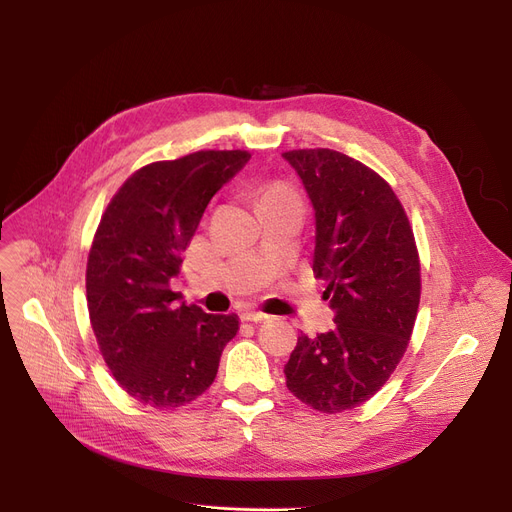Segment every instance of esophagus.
Listing matches in <instances>:
<instances>
[{
  "label": "esophagus",
  "mask_w": 512,
  "mask_h": 512,
  "mask_svg": "<svg viewBox=\"0 0 512 512\" xmlns=\"http://www.w3.org/2000/svg\"><path fill=\"white\" fill-rule=\"evenodd\" d=\"M240 319H242V321H255V324H259V321L270 319V315L261 313V311H242V313H240Z\"/></svg>",
  "instance_id": "34e87169"
}]
</instances>
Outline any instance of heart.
Masks as SVG:
<instances>
[{
    "mask_svg": "<svg viewBox=\"0 0 512 512\" xmlns=\"http://www.w3.org/2000/svg\"><path fill=\"white\" fill-rule=\"evenodd\" d=\"M265 195H290L284 186H280V184H276V186H270L267 188V193Z\"/></svg>",
    "mask_w": 512,
    "mask_h": 512,
    "instance_id": "b5f03b06",
    "label": "heart"
}]
</instances>
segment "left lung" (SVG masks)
Here are the masks:
<instances>
[{
    "label": "left lung",
    "instance_id": "1",
    "mask_svg": "<svg viewBox=\"0 0 512 512\" xmlns=\"http://www.w3.org/2000/svg\"><path fill=\"white\" fill-rule=\"evenodd\" d=\"M315 211L313 272L328 280L336 328L299 336L284 365L305 405L340 413L369 400L407 351L421 276L413 230L390 184L344 153H282Z\"/></svg>",
    "mask_w": 512,
    "mask_h": 512
}]
</instances>
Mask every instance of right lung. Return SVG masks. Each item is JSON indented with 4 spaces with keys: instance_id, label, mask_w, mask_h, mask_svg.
<instances>
[{
    "instance_id": "1",
    "label": "right lung",
    "mask_w": 512,
    "mask_h": 512,
    "mask_svg": "<svg viewBox=\"0 0 512 512\" xmlns=\"http://www.w3.org/2000/svg\"><path fill=\"white\" fill-rule=\"evenodd\" d=\"M247 151H197L134 172L97 228L87 263V301L101 355L143 405L180 407L215 380L238 317L180 303L170 288L211 197Z\"/></svg>"
}]
</instances>
